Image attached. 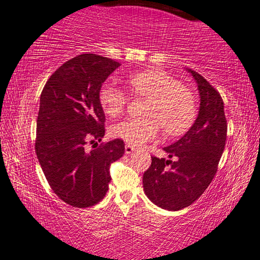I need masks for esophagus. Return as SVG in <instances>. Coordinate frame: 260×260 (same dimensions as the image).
<instances>
[{
	"mask_svg": "<svg viewBox=\"0 0 260 260\" xmlns=\"http://www.w3.org/2000/svg\"><path fill=\"white\" fill-rule=\"evenodd\" d=\"M135 151V147L133 145H130V144H126L125 145V153L126 154H131Z\"/></svg>",
	"mask_w": 260,
	"mask_h": 260,
	"instance_id": "obj_1",
	"label": "esophagus"
}]
</instances>
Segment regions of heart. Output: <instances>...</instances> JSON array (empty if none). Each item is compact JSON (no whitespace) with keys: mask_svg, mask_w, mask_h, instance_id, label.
Returning <instances> with one entry per match:
<instances>
[{"mask_svg":"<svg viewBox=\"0 0 260 260\" xmlns=\"http://www.w3.org/2000/svg\"><path fill=\"white\" fill-rule=\"evenodd\" d=\"M133 94L150 98L146 118H125L111 126V136L134 146L153 141L160 126L166 134L177 136L191 125L197 106L191 91L177 79L159 70H146L131 74L126 80ZM99 101L105 114L116 117L129 101L126 91L106 81L99 90Z\"/></svg>","mask_w":260,"mask_h":260,"instance_id":"1","label":"heart"}]
</instances>
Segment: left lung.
<instances>
[{"label":"left lung","mask_w":260,"mask_h":260,"mask_svg":"<svg viewBox=\"0 0 260 260\" xmlns=\"http://www.w3.org/2000/svg\"><path fill=\"white\" fill-rule=\"evenodd\" d=\"M187 71L198 85V117L178 142L164 147L169 158L177 157V160L151 157V166L143 175L146 197L160 208L172 211L190 206L207 189L216 174L226 141L221 95L198 72Z\"/></svg>","instance_id":"left-lung-1"}]
</instances>
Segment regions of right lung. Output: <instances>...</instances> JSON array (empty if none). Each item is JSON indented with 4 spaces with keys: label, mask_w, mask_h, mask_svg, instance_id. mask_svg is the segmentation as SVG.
Segmentation results:
<instances>
[{
    "label": "right lung",
    "mask_w": 260,
    "mask_h": 260,
    "mask_svg": "<svg viewBox=\"0 0 260 260\" xmlns=\"http://www.w3.org/2000/svg\"><path fill=\"white\" fill-rule=\"evenodd\" d=\"M119 65L98 54H80L59 67L42 91L36 153L52 190L75 208L91 207L106 197L110 164L124 154L122 139L85 150L105 136L99 90Z\"/></svg>",
    "instance_id": "1"
}]
</instances>
